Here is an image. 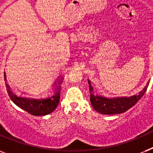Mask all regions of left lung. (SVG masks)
<instances>
[{
	"label": "left lung",
	"mask_w": 153,
	"mask_h": 153,
	"mask_svg": "<svg viewBox=\"0 0 153 153\" xmlns=\"http://www.w3.org/2000/svg\"><path fill=\"white\" fill-rule=\"evenodd\" d=\"M88 83L90 94H91V102L94 109L100 114L111 115V114H122L132 108L145 94L149 84V81L148 82L146 86L137 94L130 97H114V98H107L105 96L94 94V91L93 86H91L90 80H88Z\"/></svg>",
	"instance_id": "1"
}]
</instances>
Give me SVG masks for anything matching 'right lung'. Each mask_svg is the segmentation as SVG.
<instances>
[{"instance_id": "1", "label": "right lung", "mask_w": 153, "mask_h": 153, "mask_svg": "<svg viewBox=\"0 0 153 153\" xmlns=\"http://www.w3.org/2000/svg\"><path fill=\"white\" fill-rule=\"evenodd\" d=\"M4 81H7L5 73H4ZM62 79L63 77L61 76L60 79H58V81L53 83L54 94L46 98H39V99L18 97L12 91L8 83H5V85L9 98L17 106L34 116H44L52 113L59 103L60 88H61Z\"/></svg>"}]
</instances>
